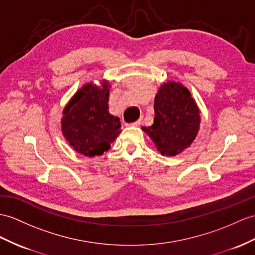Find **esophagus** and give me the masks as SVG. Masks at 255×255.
Instances as JSON below:
<instances>
[{
  "label": "esophagus",
  "instance_id": "esophagus-1",
  "mask_svg": "<svg viewBox=\"0 0 255 255\" xmlns=\"http://www.w3.org/2000/svg\"><path fill=\"white\" fill-rule=\"evenodd\" d=\"M140 123H141V121L137 120V121L132 122V123H127V126L128 127H138V126H140Z\"/></svg>",
  "mask_w": 255,
  "mask_h": 255
}]
</instances>
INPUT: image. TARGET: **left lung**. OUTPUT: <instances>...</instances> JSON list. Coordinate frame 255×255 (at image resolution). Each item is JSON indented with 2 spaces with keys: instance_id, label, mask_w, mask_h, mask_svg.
<instances>
[{
  "instance_id": "8db88e82",
  "label": "left lung",
  "mask_w": 255,
  "mask_h": 255,
  "mask_svg": "<svg viewBox=\"0 0 255 255\" xmlns=\"http://www.w3.org/2000/svg\"><path fill=\"white\" fill-rule=\"evenodd\" d=\"M151 127H142L162 156L173 157L188 148L200 127V111L187 88L179 82L163 83L154 97Z\"/></svg>"
}]
</instances>
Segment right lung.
Wrapping results in <instances>:
<instances>
[{"label": "right lung", "mask_w": 255, "mask_h": 255, "mask_svg": "<svg viewBox=\"0 0 255 255\" xmlns=\"http://www.w3.org/2000/svg\"><path fill=\"white\" fill-rule=\"evenodd\" d=\"M108 81L102 86L86 83L64 109L61 131L77 152L85 157L101 156L121 132V122L108 111Z\"/></svg>", "instance_id": "add662e5"}]
</instances>
